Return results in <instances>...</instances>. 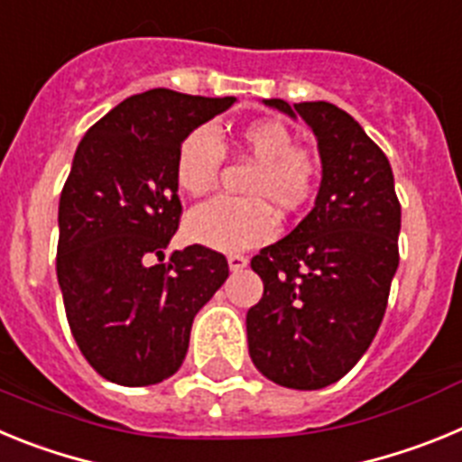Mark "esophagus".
<instances>
[{
  "label": "esophagus",
  "mask_w": 462,
  "mask_h": 462,
  "mask_svg": "<svg viewBox=\"0 0 462 462\" xmlns=\"http://www.w3.org/2000/svg\"><path fill=\"white\" fill-rule=\"evenodd\" d=\"M247 266V256H240V254H228V268L234 273L243 271Z\"/></svg>",
  "instance_id": "obj_1"
}]
</instances>
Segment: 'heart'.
<instances>
[{"instance_id": "obj_1", "label": "heart", "mask_w": 462, "mask_h": 462, "mask_svg": "<svg viewBox=\"0 0 462 462\" xmlns=\"http://www.w3.org/2000/svg\"><path fill=\"white\" fill-rule=\"evenodd\" d=\"M238 145L256 162L247 194L250 201L212 199L194 208L187 217V236L210 250L240 252L266 243L275 236L280 212L303 206L314 189L317 162L308 150L298 148L296 134L280 120H254L238 132ZM224 148L210 126L187 134L175 154V180L182 191L201 196L217 185Z\"/></svg>"}]
</instances>
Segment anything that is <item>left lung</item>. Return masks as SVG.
I'll return each instance as SVG.
<instances>
[{
    "instance_id": "left-lung-1",
    "label": "left lung",
    "mask_w": 462,
    "mask_h": 462,
    "mask_svg": "<svg viewBox=\"0 0 462 462\" xmlns=\"http://www.w3.org/2000/svg\"><path fill=\"white\" fill-rule=\"evenodd\" d=\"M317 136L321 185L308 217L252 259L263 296L247 312L256 370L298 391L324 389L368 352L398 271L393 171L363 126L328 101L289 106Z\"/></svg>"
}]
</instances>
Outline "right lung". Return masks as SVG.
Listing matches in <instances>:
<instances>
[{
    "label": "right lung",
    "mask_w": 462,
    "mask_h": 462,
    "mask_svg": "<svg viewBox=\"0 0 462 462\" xmlns=\"http://www.w3.org/2000/svg\"><path fill=\"white\" fill-rule=\"evenodd\" d=\"M234 101L164 88L134 94L89 126L73 154L57 282L76 345L108 382L150 386L178 373L196 312L228 277L224 254L203 245L169 261L164 250L182 215L178 148Z\"/></svg>",
    "instance_id": "1"
}]
</instances>
